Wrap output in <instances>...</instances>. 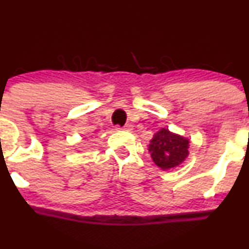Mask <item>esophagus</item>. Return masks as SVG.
Listing matches in <instances>:
<instances>
[{"instance_id": "1", "label": "esophagus", "mask_w": 249, "mask_h": 249, "mask_svg": "<svg viewBox=\"0 0 249 249\" xmlns=\"http://www.w3.org/2000/svg\"><path fill=\"white\" fill-rule=\"evenodd\" d=\"M116 129L117 130H120V129H122V130H130V129H132V125H130V124H125V125H124V127H121V125H116Z\"/></svg>"}]
</instances>
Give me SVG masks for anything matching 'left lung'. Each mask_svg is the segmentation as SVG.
Listing matches in <instances>:
<instances>
[{
    "label": "left lung",
    "mask_w": 249,
    "mask_h": 249,
    "mask_svg": "<svg viewBox=\"0 0 249 249\" xmlns=\"http://www.w3.org/2000/svg\"><path fill=\"white\" fill-rule=\"evenodd\" d=\"M189 142L186 138L162 128L150 142L149 151L160 168L171 169L179 166L188 157Z\"/></svg>",
    "instance_id": "8db88e82"
}]
</instances>
